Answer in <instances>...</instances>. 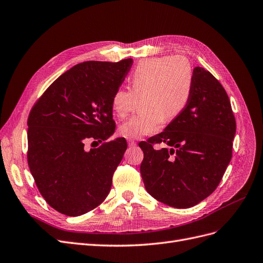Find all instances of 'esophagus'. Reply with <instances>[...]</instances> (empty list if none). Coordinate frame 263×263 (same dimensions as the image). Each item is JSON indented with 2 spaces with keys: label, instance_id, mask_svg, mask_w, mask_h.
Returning <instances> with one entry per match:
<instances>
[{
  "label": "esophagus",
  "instance_id": "1",
  "mask_svg": "<svg viewBox=\"0 0 263 263\" xmlns=\"http://www.w3.org/2000/svg\"><path fill=\"white\" fill-rule=\"evenodd\" d=\"M127 142H128V146L129 147H135L136 146V141L134 139H127Z\"/></svg>",
  "mask_w": 263,
  "mask_h": 263
}]
</instances>
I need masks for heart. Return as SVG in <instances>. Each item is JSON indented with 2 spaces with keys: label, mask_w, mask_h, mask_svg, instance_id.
Segmentation results:
<instances>
[{
  "label": "heart",
  "mask_w": 263,
  "mask_h": 263,
  "mask_svg": "<svg viewBox=\"0 0 263 263\" xmlns=\"http://www.w3.org/2000/svg\"><path fill=\"white\" fill-rule=\"evenodd\" d=\"M128 81L130 89H116L111 106L123 119L142 97L144 110L120 127L123 137L138 139L158 133L164 119L174 120L185 110L193 92L194 73L190 62L182 55L152 58L140 62L130 73Z\"/></svg>",
  "instance_id": "b5f03b06"
}]
</instances>
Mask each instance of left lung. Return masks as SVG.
<instances>
[{
    "instance_id": "obj_1",
    "label": "left lung",
    "mask_w": 263,
    "mask_h": 263,
    "mask_svg": "<svg viewBox=\"0 0 263 263\" xmlns=\"http://www.w3.org/2000/svg\"><path fill=\"white\" fill-rule=\"evenodd\" d=\"M193 73V92L185 110L162 133L139 143L147 192L178 209L198 204L219 186L236 133L230 99L220 81L202 67ZM162 142L171 148H153Z\"/></svg>"
}]
</instances>
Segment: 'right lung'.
Segmentation results:
<instances>
[{
  "mask_svg": "<svg viewBox=\"0 0 263 263\" xmlns=\"http://www.w3.org/2000/svg\"><path fill=\"white\" fill-rule=\"evenodd\" d=\"M132 65V59L80 63L54 80L31 108L28 165L45 201L62 214H85L110 193L127 149L125 138L106 141L115 130L111 100ZM89 141L103 144L88 151Z\"/></svg>",
  "mask_w": 263,
  "mask_h": 263,
  "instance_id": "right-lung-1",
  "label": "right lung"
}]
</instances>
